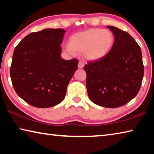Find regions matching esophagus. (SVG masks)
<instances>
[{"label": "esophagus", "mask_w": 154, "mask_h": 154, "mask_svg": "<svg viewBox=\"0 0 154 154\" xmlns=\"http://www.w3.org/2000/svg\"><path fill=\"white\" fill-rule=\"evenodd\" d=\"M83 66H84V64H83V62L82 61H79V63H78V68L79 69H82Z\"/></svg>", "instance_id": "obj_1"}]
</instances>
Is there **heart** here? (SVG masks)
Wrapping results in <instances>:
<instances>
[{
	"label": "heart",
	"instance_id": "heart-1",
	"mask_svg": "<svg viewBox=\"0 0 154 154\" xmlns=\"http://www.w3.org/2000/svg\"><path fill=\"white\" fill-rule=\"evenodd\" d=\"M114 43L115 36L110 30L90 28L72 35L64 50L71 55L83 53L87 60L98 61L110 53Z\"/></svg>",
	"mask_w": 154,
	"mask_h": 154
}]
</instances>
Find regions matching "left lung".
Listing matches in <instances>:
<instances>
[{"instance_id":"8db88e82","label":"left lung","mask_w":154,"mask_h":154,"mask_svg":"<svg viewBox=\"0 0 154 154\" xmlns=\"http://www.w3.org/2000/svg\"><path fill=\"white\" fill-rule=\"evenodd\" d=\"M115 36L113 48L98 61L84 66L86 87L92 102L107 108L126 105L139 92L144 75L142 53L132 36L108 26Z\"/></svg>"}]
</instances>
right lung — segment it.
I'll use <instances>...</instances> for the list:
<instances>
[{"label": "right lung", "mask_w": 154, "mask_h": 154, "mask_svg": "<svg viewBox=\"0 0 154 154\" xmlns=\"http://www.w3.org/2000/svg\"><path fill=\"white\" fill-rule=\"evenodd\" d=\"M66 31L47 28L28 35L15 47L10 69L17 94L38 108L60 103L68 84L77 69L78 60L61 58Z\"/></svg>", "instance_id": "right-lung-1"}]
</instances>
